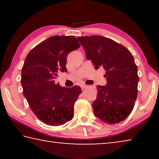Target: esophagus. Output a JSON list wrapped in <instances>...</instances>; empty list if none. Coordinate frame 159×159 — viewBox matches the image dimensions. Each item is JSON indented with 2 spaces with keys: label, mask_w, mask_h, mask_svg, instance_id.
<instances>
[{
  "label": "esophagus",
  "mask_w": 159,
  "mask_h": 159,
  "mask_svg": "<svg viewBox=\"0 0 159 159\" xmlns=\"http://www.w3.org/2000/svg\"><path fill=\"white\" fill-rule=\"evenodd\" d=\"M88 87V85H85V84L80 85V88H81V89H85V88H87Z\"/></svg>",
  "instance_id": "obj_1"
}]
</instances>
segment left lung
I'll use <instances>...</instances> for the list:
<instances>
[{
  "label": "left lung",
  "mask_w": 159,
  "mask_h": 159,
  "mask_svg": "<svg viewBox=\"0 0 159 159\" xmlns=\"http://www.w3.org/2000/svg\"><path fill=\"white\" fill-rule=\"evenodd\" d=\"M78 40L95 69L105 70L107 83L98 85L94 114L108 124L123 121L133 111L138 96V67L133 55L123 45L104 36H82Z\"/></svg>",
  "instance_id": "left-lung-1"
}]
</instances>
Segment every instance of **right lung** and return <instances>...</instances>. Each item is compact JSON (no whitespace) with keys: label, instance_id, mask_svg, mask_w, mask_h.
I'll return each instance as SVG.
<instances>
[{"label":"right lung","instance_id":"right-lung-1","mask_svg":"<svg viewBox=\"0 0 159 159\" xmlns=\"http://www.w3.org/2000/svg\"><path fill=\"white\" fill-rule=\"evenodd\" d=\"M80 45L73 36H54L34 47L26 56L21 69L23 95L39 120L47 125H60L74 116L79 86L55 84L59 71L66 72V57Z\"/></svg>","mask_w":159,"mask_h":159}]
</instances>
